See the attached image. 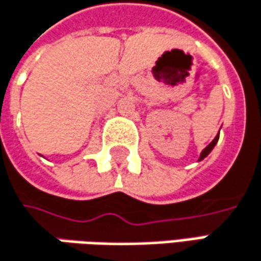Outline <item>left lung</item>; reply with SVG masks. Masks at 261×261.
Wrapping results in <instances>:
<instances>
[{"instance_id":"left-lung-1","label":"left lung","mask_w":261,"mask_h":261,"mask_svg":"<svg viewBox=\"0 0 261 261\" xmlns=\"http://www.w3.org/2000/svg\"><path fill=\"white\" fill-rule=\"evenodd\" d=\"M218 139H219V136H216V137L213 139V142H212V143H210V145H208V146H207V148H205V149H204V151L201 152V157H199V160H202L204 157H207V155H208V152H210V151H212V149L215 148V145H216Z\"/></svg>"}]
</instances>
